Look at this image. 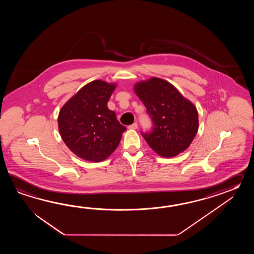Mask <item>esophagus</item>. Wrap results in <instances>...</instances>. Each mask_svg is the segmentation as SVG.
<instances>
[{
  "label": "esophagus",
  "instance_id": "obj_1",
  "mask_svg": "<svg viewBox=\"0 0 254 254\" xmlns=\"http://www.w3.org/2000/svg\"><path fill=\"white\" fill-rule=\"evenodd\" d=\"M129 129H138V125L136 124V123H134V124H132L131 125H129V127H128Z\"/></svg>",
  "mask_w": 254,
  "mask_h": 254
}]
</instances>
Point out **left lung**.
Instances as JSON below:
<instances>
[{"mask_svg": "<svg viewBox=\"0 0 254 254\" xmlns=\"http://www.w3.org/2000/svg\"><path fill=\"white\" fill-rule=\"evenodd\" d=\"M153 123L150 133H142L153 151L165 158L184 152L192 142L199 128L194 104L169 81L152 77L133 87Z\"/></svg>", "mask_w": 254, "mask_h": 254, "instance_id": "8db88e82", "label": "left lung"}]
</instances>
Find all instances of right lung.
Segmentation results:
<instances>
[{"label": "right lung", "mask_w": 254, "mask_h": 254, "mask_svg": "<svg viewBox=\"0 0 254 254\" xmlns=\"http://www.w3.org/2000/svg\"><path fill=\"white\" fill-rule=\"evenodd\" d=\"M116 86L102 80L91 81L60 110V134L76 156L89 162H103L119 145L126 128L107 106Z\"/></svg>", "instance_id": "obj_1"}]
</instances>
